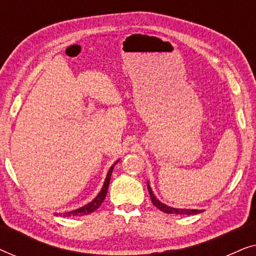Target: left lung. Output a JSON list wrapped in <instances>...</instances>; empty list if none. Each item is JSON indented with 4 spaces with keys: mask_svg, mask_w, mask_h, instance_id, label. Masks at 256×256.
<instances>
[{
    "mask_svg": "<svg viewBox=\"0 0 256 256\" xmlns=\"http://www.w3.org/2000/svg\"><path fill=\"white\" fill-rule=\"evenodd\" d=\"M146 186H148V191L150 194V198H152V204L156 206L160 211H162L164 213H168V214H197V213H202V210H196V208H171L169 205H166L164 202H160L158 199L156 198V196L154 194V192L150 188L149 182H146Z\"/></svg>",
    "mask_w": 256,
    "mask_h": 256,
    "instance_id": "8db88e82",
    "label": "left lung"
}]
</instances>
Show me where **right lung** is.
<instances>
[{"instance_id": "obj_1", "label": "right lung", "mask_w": 256, "mask_h": 256, "mask_svg": "<svg viewBox=\"0 0 256 256\" xmlns=\"http://www.w3.org/2000/svg\"><path fill=\"white\" fill-rule=\"evenodd\" d=\"M118 162V160L115 162L113 166L110 168V170H108L107 172V176H106V180L104 182V185L102 188H101V190L99 194L96 198L93 199L92 202H90L88 204L84 205L82 208H79L76 210H73V211H68V212H65V213H59V216H86V214H90V213H92L96 211V208H99L101 204H102L104 199L106 198V194H107V190H108V186H110V176H112V172H113V169L114 166H116ZM56 216H58V213H54Z\"/></svg>"}]
</instances>
